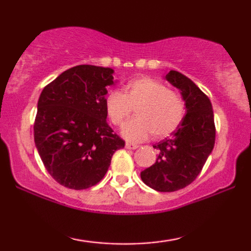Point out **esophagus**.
<instances>
[{"label":"esophagus","instance_id":"esophagus-1","mask_svg":"<svg viewBox=\"0 0 251 251\" xmlns=\"http://www.w3.org/2000/svg\"><path fill=\"white\" fill-rule=\"evenodd\" d=\"M126 147L128 150H136L138 145H136V144H132V143H126Z\"/></svg>","mask_w":251,"mask_h":251}]
</instances>
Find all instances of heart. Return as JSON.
Masks as SVG:
<instances>
[{
  "instance_id": "heart-1",
  "label": "heart",
  "mask_w": 251,
  "mask_h": 251,
  "mask_svg": "<svg viewBox=\"0 0 251 251\" xmlns=\"http://www.w3.org/2000/svg\"><path fill=\"white\" fill-rule=\"evenodd\" d=\"M136 106H138L136 119L122 130V135L131 142H142L152 133L156 138L170 135L179 126L185 115V104L180 96L151 77L130 81L123 92L112 90L105 98L106 114L118 126L126 122Z\"/></svg>"
}]
</instances>
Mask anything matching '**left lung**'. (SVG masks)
Listing matches in <instances>:
<instances>
[{"mask_svg":"<svg viewBox=\"0 0 251 251\" xmlns=\"http://www.w3.org/2000/svg\"><path fill=\"white\" fill-rule=\"evenodd\" d=\"M164 78L180 91L186 113L169 138L153 145L157 159L140 177L153 190L175 192L201 173L214 149L216 129L211 102L191 78L177 71H170Z\"/></svg>","mask_w":251,"mask_h":251,"instance_id":"obj_1","label":"left lung"}]
</instances>
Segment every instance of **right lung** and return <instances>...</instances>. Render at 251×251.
I'll list each match as a JSON object with an SVG mask.
<instances>
[{
	"label": "right lung",
	"instance_id": "add662e5",
	"mask_svg": "<svg viewBox=\"0 0 251 251\" xmlns=\"http://www.w3.org/2000/svg\"><path fill=\"white\" fill-rule=\"evenodd\" d=\"M109 67L78 65L47 85L37 101L34 142L52 178L85 190L107 173L113 154L125 147L107 125L106 87L115 83Z\"/></svg>",
	"mask_w": 251,
	"mask_h": 251
}]
</instances>
